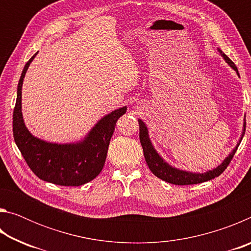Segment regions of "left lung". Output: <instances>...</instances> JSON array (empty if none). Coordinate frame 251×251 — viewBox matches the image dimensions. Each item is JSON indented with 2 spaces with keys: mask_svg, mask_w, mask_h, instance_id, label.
Wrapping results in <instances>:
<instances>
[{
  "mask_svg": "<svg viewBox=\"0 0 251 251\" xmlns=\"http://www.w3.org/2000/svg\"><path fill=\"white\" fill-rule=\"evenodd\" d=\"M219 52L222 54V56L224 57L225 61L228 63L229 66L232 67V69L237 72V74L239 75L235 63H233L226 54H224L220 50ZM138 124H139V139H141L144 156H145V160L148 165V167L151 169V172L154 174L155 176L160 178V179H163L167 182H171V184H174V185L201 184V182L214 179L215 177H218L220 174H223V172L227 168L229 163L231 161L232 157L235 155L237 148L239 146V144L241 142V139H243L246 131V120H245L243 134H241L239 142L237 143V146L233 148L230 154L224 159L223 163L220 164L218 167L214 168L212 171H208L206 173L199 174V173H190L186 171H180V169L173 167L168 163H166V161L159 156L158 152L156 151L154 146H152L145 123H144L142 120H138Z\"/></svg>",
  "mask_w": 251,
  "mask_h": 251,
  "instance_id": "1",
  "label": "left lung"
}]
</instances>
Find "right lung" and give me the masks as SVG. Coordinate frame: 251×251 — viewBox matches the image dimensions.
Listing matches in <instances>:
<instances>
[{
    "mask_svg": "<svg viewBox=\"0 0 251 251\" xmlns=\"http://www.w3.org/2000/svg\"><path fill=\"white\" fill-rule=\"evenodd\" d=\"M35 55L25 64L19 80L13 112L15 144L28 167L40 179L59 186L84 185L94 179L103 169L116 122L126 113L127 107L124 106L105 115L83 141L77 143L56 144L34 137L22 116V85Z\"/></svg>",
    "mask_w": 251,
    "mask_h": 251,
    "instance_id": "add662e5",
    "label": "right lung"
}]
</instances>
